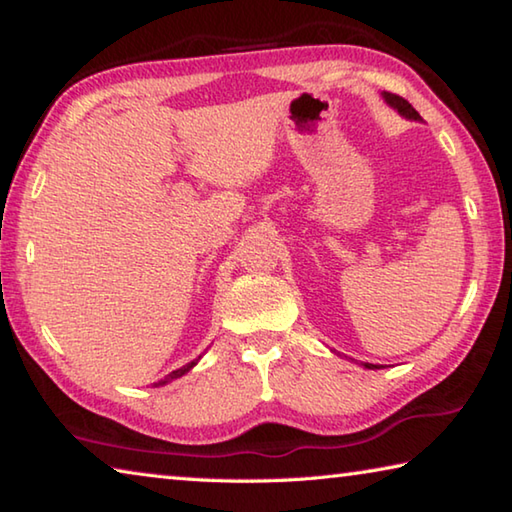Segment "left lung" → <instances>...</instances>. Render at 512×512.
I'll return each instance as SVG.
<instances>
[{
  "instance_id": "obj_1",
  "label": "left lung",
  "mask_w": 512,
  "mask_h": 512,
  "mask_svg": "<svg viewBox=\"0 0 512 512\" xmlns=\"http://www.w3.org/2000/svg\"><path fill=\"white\" fill-rule=\"evenodd\" d=\"M383 100L388 102L392 109H397L403 118H408V120H421V115L417 113V109H414V106L408 102V100H403L401 95H394V93H388V91H383ZM365 368L368 370H376L379 368V365H374V363H363Z\"/></svg>"
}]
</instances>
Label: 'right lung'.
I'll list each match as a JSON object with an SVG mask.
<instances>
[{
	"mask_svg": "<svg viewBox=\"0 0 512 512\" xmlns=\"http://www.w3.org/2000/svg\"><path fill=\"white\" fill-rule=\"evenodd\" d=\"M198 361V359H196ZM196 361H191V363H187V365H182V368H178V370H173L171 374H167L165 376V379H162L158 385H162V383H169V381H173V379H180V376L182 374H187L191 368H194V365H196Z\"/></svg>",
	"mask_w": 512,
	"mask_h": 512,
	"instance_id": "right-lung-1",
	"label": "right lung"
}]
</instances>
